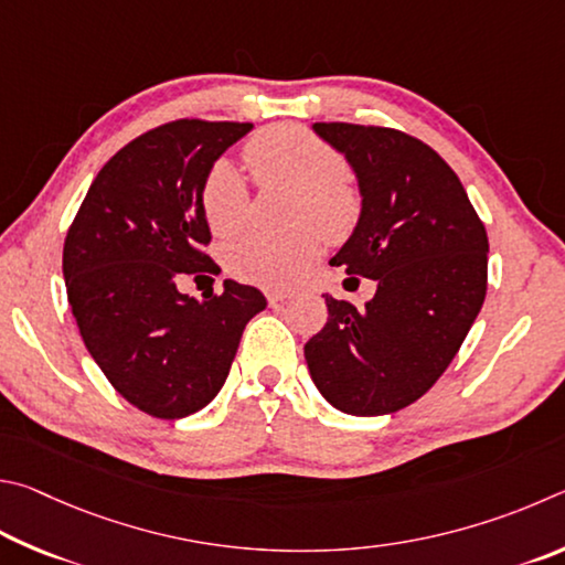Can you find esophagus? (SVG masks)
<instances>
[{"instance_id": "obj_1", "label": "esophagus", "mask_w": 565, "mask_h": 565, "mask_svg": "<svg viewBox=\"0 0 565 565\" xmlns=\"http://www.w3.org/2000/svg\"><path fill=\"white\" fill-rule=\"evenodd\" d=\"M292 295L290 292H282V290H270L267 292V302L270 305H277V302H285V300H290Z\"/></svg>"}]
</instances>
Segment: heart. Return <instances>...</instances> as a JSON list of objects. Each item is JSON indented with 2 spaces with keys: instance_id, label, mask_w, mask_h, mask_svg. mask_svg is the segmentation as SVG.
Instances as JSON below:
<instances>
[{
  "instance_id": "1",
  "label": "heart",
  "mask_w": 565,
  "mask_h": 565,
  "mask_svg": "<svg viewBox=\"0 0 565 565\" xmlns=\"http://www.w3.org/2000/svg\"><path fill=\"white\" fill-rule=\"evenodd\" d=\"M245 163L260 185H288V231H247L223 247V263L237 280L285 288L318 257L322 235L338 243L360 221L362 198L344 158L324 138L298 124L257 131L243 148ZM201 211L215 235H231L247 221L250 193L237 168L221 158L201 183Z\"/></svg>"
}]
</instances>
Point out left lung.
<instances>
[{"instance_id":"obj_1","label":"left lung","mask_w":565,"mask_h":565,"mask_svg":"<svg viewBox=\"0 0 565 565\" xmlns=\"http://www.w3.org/2000/svg\"><path fill=\"white\" fill-rule=\"evenodd\" d=\"M358 173L362 213L332 257L377 292L364 308L328 302V324L305 344L315 387L354 417L392 414L427 394L487 298L489 237L459 175L397 128L315 124Z\"/></svg>"}]
</instances>
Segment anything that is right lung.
<instances>
[{
    "instance_id": "1",
    "label": "right lung",
    "mask_w": 565,
    "mask_h": 565,
    "mask_svg": "<svg viewBox=\"0 0 565 565\" xmlns=\"http://www.w3.org/2000/svg\"><path fill=\"white\" fill-rule=\"evenodd\" d=\"M253 124L178 118L126 143L68 225L66 298L86 350L136 409L181 419L225 384L245 324L265 310L257 288L223 282L203 300L175 288L217 275L201 183Z\"/></svg>"
}]
</instances>
